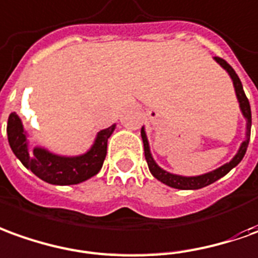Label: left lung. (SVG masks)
<instances>
[{"label":"left lung","mask_w":258,"mask_h":258,"mask_svg":"<svg viewBox=\"0 0 258 258\" xmlns=\"http://www.w3.org/2000/svg\"><path fill=\"white\" fill-rule=\"evenodd\" d=\"M216 63H219L221 67H223L227 72V74L230 76L232 81H233L234 91H236V97H237V101H239V105H240V111L243 113V116L246 118V140L240 145V149L239 152L236 153L233 159L230 160L229 163L223 164L219 168H216L214 171H209L207 174H202V175H195V177H184V175H177V174H171L163 170L161 167L157 166V163L154 161V159L152 157V153H150V147H149V140H147L146 132H145V127H142V139H143V146H145V157H146L147 166H149V170L150 173L153 174L154 178H157L159 181H161L163 184L171 186V188H177V189H200V188H204V186L212 184L215 181H218L219 178H222L223 175H226L233 167H236L241 161V159L244 157L246 154V150H247L248 146V140H250V131H251V109H250V104H248V99L244 94V90H243V85H241V81L239 76L236 74L232 66L229 64L227 61H225L223 58L221 57H214Z\"/></svg>","instance_id":"obj_1"}]
</instances>
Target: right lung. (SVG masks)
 <instances>
[{
	"mask_svg": "<svg viewBox=\"0 0 258 258\" xmlns=\"http://www.w3.org/2000/svg\"><path fill=\"white\" fill-rule=\"evenodd\" d=\"M115 126L112 125L98 132L91 149L74 157L57 156L43 147H35L31 150L28 145V135L15 112H12L8 118L7 133L14 154L36 177L53 185H73L99 173L105 160L108 139L115 131Z\"/></svg>",
	"mask_w": 258,
	"mask_h": 258,
	"instance_id": "add662e5",
	"label": "right lung"
}]
</instances>
